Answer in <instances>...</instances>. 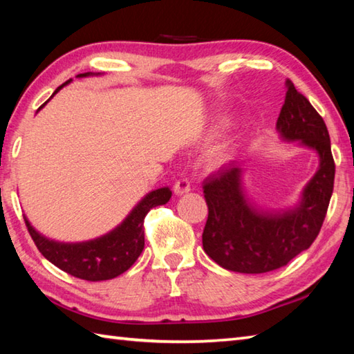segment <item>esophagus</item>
Segmentation results:
<instances>
[{
    "label": "esophagus",
    "mask_w": 354,
    "mask_h": 354,
    "mask_svg": "<svg viewBox=\"0 0 354 354\" xmlns=\"http://www.w3.org/2000/svg\"><path fill=\"white\" fill-rule=\"evenodd\" d=\"M173 192H175V194H184V193H189L190 192V181L187 178H183V179H178V181L175 183V185H173Z\"/></svg>",
    "instance_id": "34e87169"
}]
</instances>
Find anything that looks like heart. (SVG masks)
Here are the masks:
<instances>
[{
  "instance_id": "b5f03b06",
  "label": "heart",
  "mask_w": 354,
  "mask_h": 354,
  "mask_svg": "<svg viewBox=\"0 0 354 354\" xmlns=\"http://www.w3.org/2000/svg\"><path fill=\"white\" fill-rule=\"evenodd\" d=\"M212 158H213V161H216V162L223 161L225 158H227V149H225L223 146L214 149V152L212 153Z\"/></svg>"
}]
</instances>
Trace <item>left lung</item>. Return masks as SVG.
Returning a JSON list of instances; mask_svg holds the SVG:
<instances>
[{
	"label": "left lung",
	"mask_w": 354,
	"mask_h": 354,
	"mask_svg": "<svg viewBox=\"0 0 354 354\" xmlns=\"http://www.w3.org/2000/svg\"><path fill=\"white\" fill-rule=\"evenodd\" d=\"M284 104L277 120L283 140L301 141L317 150L319 169L306 185L295 209L263 213L246 201L242 167L225 165L204 181L208 219L202 246L217 265L242 274H265L283 268L315 242L326 219L335 183V161L324 120L310 102L286 82Z\"/></svg>",
	"instance_id": "obj_1"
}]
</instances>
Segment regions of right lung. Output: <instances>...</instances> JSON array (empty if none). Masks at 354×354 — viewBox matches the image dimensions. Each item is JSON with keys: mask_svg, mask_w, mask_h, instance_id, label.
I'll return each mask as SVG.
<instances>
[{"mask_svg": "<svg viewBox=\"0 0 354 354\" xmlns=\"http://www.w3.org/2000/svg\"><path fill=\"white\" fill-rule=\"evenodd\" d=\"M91 74L93 73H84L79 74L77 77L91 76ZM70 82L71 79L66 80L64 85L70 84ZM64 85L59 86L53 95ZM45 103L42 106H45ZM170 198L171 192L169 187L150 192L115 230L99 239L82 243H62L50 240L39 234L30 225L27 217H24V221L36 248L53 265L62 269L66 274L80 278V280H111V278L126 272L140 257L142 248H145V227H142V223H145V217L150 212V208L167 204Z\"/></svg>", "mask_w": 354, "mask_h": 354, "instance_id": "obj_1", "label": "right lung"}]
</instances>
